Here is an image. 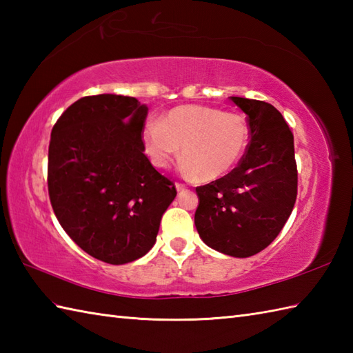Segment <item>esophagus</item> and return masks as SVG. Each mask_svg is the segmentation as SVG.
<instances>
[{"label":"esophagus","mask_w":353,"mask_h":353,"mask_svg":"<svg viewBox=\"0 0 353 353\" xmlns=\"http://www.w3.org/2000/svg\"><path fill=\"white\" fill-rule=\"evenodd\" d=\"M176 190L177 191H185L186 190V185L181 183V182H176Z\"/></svg>","instance_id":"esophagus-1"}]
</instances>
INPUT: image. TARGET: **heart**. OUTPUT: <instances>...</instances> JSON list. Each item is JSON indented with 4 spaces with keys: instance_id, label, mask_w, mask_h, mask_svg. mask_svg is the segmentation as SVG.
I'll return each mask as SVG.
<instances>
[{
    "instance_id": "b5f03b06",
    "label": "heart",
    "mask_w": 353,
    "mask_h": 353,
    "mask_svg": "<svg viewBox=\"0 0 353 353\" xmlns=\"http://www.w3.org/2000/svg\"><path fill=\"white\" fill-rule=\"evenodd\" d=\"M144 145L150 159L167 168L181 156L186 176L214 182L235 167L249 144V125L235 112H221L201 104L171 109L162 121L144 129Z\"/></svg>"
}]
</instances>
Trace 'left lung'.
<instances>
[{"label":"left lung","mask_w":353,"mask_h":353,"mask_svg":"<svg viewBox=\"0 0 353 353\" xmlns=\"http://www.w3.org/2000/svg\"><path fill=\"white\" fill-rule=\"evenodd\" d=\"M230 100L247 115L250 142L229 174L197 186L194 223L211 249L249 258L272 244L294 208V137L270 103L241 97Z\"/></svg>","instance_id":"8db88e82"}]
</instances>
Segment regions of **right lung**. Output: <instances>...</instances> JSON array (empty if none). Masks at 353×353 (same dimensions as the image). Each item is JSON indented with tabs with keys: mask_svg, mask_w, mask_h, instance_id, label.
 Instances as JSON below:
<instances>
[{
	"mask_svg": "<svg viewBox=\"0 0 353 353\" xmlns=\"http://www.w3.org/2000/svg\"><path fill=\"white\" fill-rule=\"evenodd\" d=\"M147 114L134 97L91 95L72 103L51 130L52 211L81 250L112 265L152 249L177 194L144 154Z\"/></svg>",
	"mask_w": 353,
	"mask_h": 353,
	"instance_id": "obj_1",
	"label": "right lung"
}]
</instances>
